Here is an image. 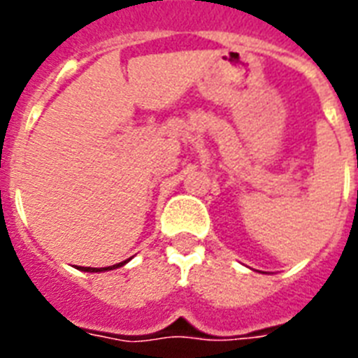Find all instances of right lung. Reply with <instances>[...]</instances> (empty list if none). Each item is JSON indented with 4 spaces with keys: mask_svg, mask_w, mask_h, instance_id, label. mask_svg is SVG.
I'll list each match as a JSON object with an SVG mask.
<instances>
[{
    "mask_svg": "<svg viewBox=\"0 0 358 358\" xmlns=\"http://www.w3.org/2000/svg\"><path fill=\"white\" fill-rule=\"evenodd\" d=\"M129 260H124L120 264H115V266H109V267H81V271H87V273H102V271H111V269H117V267H122L124 264H128Z\"/></svg>",
    "mask_w": 358,
    "mask_h": 358,
    "instance_id": "add662e5",
    "label": "right lung"
}]
</instances>
